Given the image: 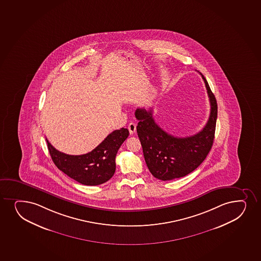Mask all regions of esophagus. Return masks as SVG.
I'll list each match as a JSON object with an SVG mask.
<instances>
[{
  "label": "esophagus",
  "mask_w": 261,
  "mask_h": 261,
  "mask_svg": "<svg viewBox=\"0 0 261 261\" xmlns=\"http://www.w3.org/2000/svg\"><path fill=\"white\" fill-rule=\"evenodd\" d=\"M128 129H129V134H130V135L135 134L136 132H137V125H136V123H129V125H128Z\"/></svg>",
  "instance_id": "1"
}]
</instances>
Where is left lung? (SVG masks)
<instances>
[{"instance_id":"obj_1","label":"left lung","mask_w":261,"mask_h":261,"mask_svg":"<svg viewBox=\"0 0 261 261\" xmlns=\"http://www.w3.org/2000/svg\"><path fill=\"white\" fill-rule=\"evenodd\" d=\"M211 103L206 124L201 132L186 138L168 134L156 124L152 109H137V132L147 167L154 177L166 181L185 177L203 163L213 146L218 105L206 79L202 75Z\"/></svg>"}]
</instances>
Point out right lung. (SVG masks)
<instances>
[{
  "label": "right lung",
  "instance_id": "add662e5",
  "mask_svg": "<svg viewBox=\"0 0 261 261\" xmlns=\"http://www.w3.org/2000/svg\"><path fill=\"white\" fill-rule=\"evenodd\" d=\"M128 136L129 130L124 128L114 130L93 150L77 156L61 152L46 141L51 159L60 171L84 186H98L114 175L117 151Z\"/></svg>",
  "mask_w": 261,
  "mask_h": 261
}]
</instances>
